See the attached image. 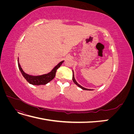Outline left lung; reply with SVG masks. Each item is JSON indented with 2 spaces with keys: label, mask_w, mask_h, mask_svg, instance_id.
I'll return each instance as SVG.
<instances>
[{
  "label": "left lung",
  "mask_w": 134,
  "mask_h": 134,
  "mask_svg": "<svg viewBox=\"0 0 134 134\" xmlns=\"http://www.w3.org/2000/svg\"><path fill=\"white\" fill-rule=\"evenodd\" d=\"M72 80H73V82L76 85V86H78L79 87H80V88H82V90H87V91H88V90H89V91L91 90H88V89H87V88H85L82 87L81 86H80V85L76 82V80H75V79L74 78V74H73V75H72Z\"/></svg>",
  "instance_id": "left-lung-1"
}]
</instances>
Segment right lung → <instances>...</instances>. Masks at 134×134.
<instances>
[{
    "label": "right lung",
    "instance_id": "add662e5",
    "mask_svg": "<svg viewBox=\"0 0 134 134\" xmlns=\"http://www.w3.org/2000/svg\"><path fill=\"white\" fill-rule=\"evenodd\" d=\"M64 62V61H62L60 63H59L57 65L55 66V68L52 69L50 72H48V74H43L42 75L39 76H32L26 73H25L22 70V68L21 67V65L19 63V60L18 58V67L20 71H21L22 74L24 76L27 82L30 84H31L32 85H35V86H40V85H45L48 82H50L51 80L53 79L56 75V72L57 71L58 69L62 65V64Z\"/></svg>",
    "mask_w": 134,
    "mask_h": 134
}]
</instances>
